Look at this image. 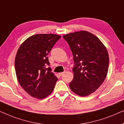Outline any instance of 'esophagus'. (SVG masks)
Instances as JSON below:
<instances>
[{
    "label": "esophagus",
    "mask_w": 124,
    "mask_h": 124,
    "mask_svg": "<svg viewBox=\"0 0 124 124\" xmlns=\"http://www.w3.org/2000/svg\"><path fill=\"white\" fill-rule=\"evenodd\" d=\"M65 73V72H59V76H62V75H63V74Z\"/></svg>",
    "instance_id": "34e87169"
}]
</instances>
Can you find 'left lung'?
I'll return each mask as SVG.
<instances>
[{
  "instance_id": "left-lung-1",
  "label": "left lung",
  "mask_w": 124,
  "mask_h": 124,
  "mask_svg": "<svg viewBox=\"0 0 124 124\" xmlns=\"http://www.w3.org/2000/svg\"><path fill=\"white\" fill-rule=\"evenodd\" d=\"M73 55L74 78L71 91L80 96L93 93L104 81L109 67L106 47L96 36L85 31L65 34Z\"/></svg>"
}]
</instances>
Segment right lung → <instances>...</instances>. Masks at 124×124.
I'll return each instance as SVG.
<instances>
[{
  "instance_id": "right-lung-1",
  "label": "right lung",
  "mask_w": 124,
  "mask_h": 124,
  "mask_svg": "<svg viewBox=\"0 0 124 124\" xmlns=\"http://www.w3.org/2000/svg\"><path fill=\"white\" fill-rule=\"evenodd\" d=\"M61 36L37 34L28 38L16 53L15 68L18 82L32 97L42 99L53 92L58 78L52 72L47 55Z\"/></svg>"
}]
</instances>
